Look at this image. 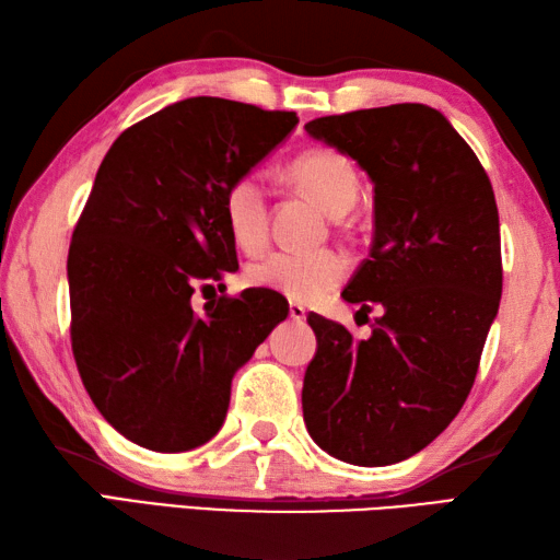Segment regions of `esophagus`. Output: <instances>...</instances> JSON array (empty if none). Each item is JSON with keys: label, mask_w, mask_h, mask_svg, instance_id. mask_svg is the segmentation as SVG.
<instances>
[{"label": "esophagus", "mask_w": 560, "mask_h": 560, "mask_svg": "<svg viewBox=\"0 0 560 560\" xmlns=\"http://www.w3.org/2000/svg\"><path fill=\"white\" fill-rule=\"evenodd\" d=\"M305 315H307V311H305L301 303H291L289 305V317L293 319V323H303Z\"/></svg>", "instance_id": "obj_1"}]
</instances>
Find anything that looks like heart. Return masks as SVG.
<instances>
[{
	"mask_svg": "<svg viewBox=\"0 0 560 560\" xmlns=\"http://www.w3.org/2000/svg\"><path fill=\"white\" fill-rule=\"evenodd\" d=\"M291 177L317 205L341 217L359 197L353 165L329 149H311L291 163ZM223 219L233 243L245 253H259L269 235V197L265 177L245 173L223 195ZM349 273V257L335 247L299 253L277 249L247 267V281L257 289L279 293L295 303H315L335 291Z\"/></svg>",
	"mask_w": 560,
	"mask_h": 560,
	"instance_id": "1",
	"label": "heart"
}]
</instances>
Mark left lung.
<instances>
[{
	"instance_id": "8db88e82",
	"label": "left lung",
	"mask_w": 560,
	"mask_h": 560,
	"mask_svg": "<svg viewBox=\"0 0 560 560\" xmlns=\"http://www.w3.org/2000/svg\"><path fill=\"white\" fill-rule=\"evenodd\" d=\"M305 132L373 180L375 237L343 301L371 313V339L311 313L317 351L303 380L307 433L359 467L407 459L467 401L503 291L501 225L477 153L421 103L327 115Z\"/></svg>"
}]
</instances>
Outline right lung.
Segmentation results:
<instances>
[{"instance_id":"add662e5","label":"right lung","mask_w":560,"mask_h":560,"mask_svg":"<svg viewBox=\"0 0 560 560\" xmlns=\"http://www.w3.org/2000/svg\"><path fill=\"white\" fill-rule=\"evenodd\" d=\"M295 125V113L199 96L127 127L105 153L67 257L71 351L103 419L141 447L185 452L217 435L235 371L289 315L267 289L221 295L205 315L189 299L237 269L225 189Z\"/></svg>"}]
</instances>
